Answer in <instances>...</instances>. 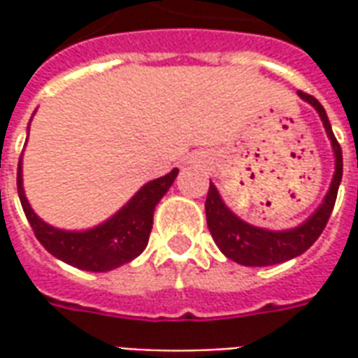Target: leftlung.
<instances>
[{
	"label": "left lung",
	"mask_w": 358,
	"mask_h": 358,
	"mask_svg": "<svg viewBox=\"0 0 358 358\" xmlns=\"http://www.w3.org/2000/svg\"><path fill=\"white\" fill-rule=\"evenodd\" d=\"M299 95L301 99L308 101L318 110L324 128H326V134L331 140L334 155H336V172H334L330 192L326 194L322 205L316 209L315 215L308 218L307 222H303L299 228H293L287 232H270V230L255 228V226L240 220L222 203L217 187L213 184L209 186L205 213H207V226H209L210 236L217 241L218 249L228 259L245 264V266H268V264L285 263L293 257H299L301 253H305L322 234V230L328 224L331 210H334V205H336L339 182H341V174H343L341 148H339L334 132H331L328 115H326L322 105L318 103V99L305 94V92H299Z\"/></svg>",
	"instance_id": "1"
}]
</instances>
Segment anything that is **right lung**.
Masks as SVG:
<instances>
[{
    "mask_svg": "<svg viewBox=\"0 0 358 358\" xmlns=\"http://www.w3.org/2000/svg\"><path fill=\"white\" fill-rule=\"evenodd\" d=\"M176 176H178V169L169 172L163 178L148 182L115 217L86 232L57 230L45 224L42 218L36 217V213L24 197L20 161L17 171V189H19L22 210L34 230V236L51 255L61 259L63 263L73 264L76 268L107 272L118 268L120 264L130 263L145 249L149 234L153 228L155 205L169 192Z\"/></svg>",
    "mask_w": 358,
    "mask_h": 358,
    "instance_id": "1",
    "label": "right lung"
}]
</instances>
